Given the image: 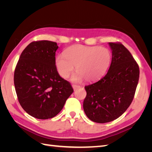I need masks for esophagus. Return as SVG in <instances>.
Segmentation results:
<instances>
[{
	"instance_id": "34e87169",
	"label": "esophagus",
	"mask_w": 152,
	"mask_h": 152,
	"mask_svg": "<svg viewBox=\"0 0 152 152\" xmlns=\"http://www.w3.org/2000/svg\"><path fill=\"white\" fill-rule=\"evenodd\" d=\"M72 87H73V89H74V90H77V89L80 88V86H77V85H75V84H73V85H72Z\"/></svg>"
}]
</instances>
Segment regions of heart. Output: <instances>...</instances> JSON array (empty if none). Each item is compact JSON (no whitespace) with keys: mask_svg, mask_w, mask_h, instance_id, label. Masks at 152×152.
Returning a JSON list of instances; mask_svg holds the SVG:
<instances>
[{"mask_svg":"<svg viewBox=\"0 0 152 152\" xmlns=\"http://www.w3.org/2000/svg\"><path fill=\"white\" fill-rule=\"evenodd\" d=\"M112 61L110 50L97 45L90 46L74 45L69 47L65 54H59L56 58V65L62 77L67 78L74 70L78 73L73 80L79 82L94 81L102 77L109 68Z\"/></svg>","mask_w":152,"mask_h":152,"instance_id":"obj_1","label":"heart"}]
</instances>
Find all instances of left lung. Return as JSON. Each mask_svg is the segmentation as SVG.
<instances>
[{"mask_svg":"<svg viewBox=\"0 0 152 152\" xmlns=\"http://www.w3.org/2000/svg\"><path fill=\"white\" fill-rule=\"evenodd\" d=\"M108 44L112 58L107 73L85 86L84 112L97 123L113 121L126 111L134 98L140 77L139 66L127 49L119 42Z\"/></svg>","mask_w":152,"mask_h":152,"instance_id":"left-lung-1","label":"left lung"}]
</instances>
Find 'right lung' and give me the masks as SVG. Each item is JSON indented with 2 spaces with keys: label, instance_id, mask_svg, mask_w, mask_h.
I'll return each mask as SVG.
<instances>
[{
  "label": "right lung",
  "instance_id": "1",
  "mask_svg": "<svg viewBox=\"0 0 152 152\" xmlns=\"http://www.w3.org/2000/svg\"><path fill=\"white\" fill-rule=\"evenodd\" d=\"M58 48L57 43L51 41L32 42L21 54L15 68L14 83L18 101L36 118L56 116L73 92L55 65Z\"/></svg>",
  "mask_w": 152,
  "mask_h": 152
}]
</instances>
